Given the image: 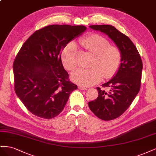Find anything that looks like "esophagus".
Instances as JSON below:
<instances>
[{"mask_svg":"<svg viewBox=\"0 0 156 156\" xmlns=\"http://www.w3.org/2000/svg\"><path fill=\"white\" fill-rule=\"evenodd\" d=\"M79 89L82 90H87V88L84 87H83V86H79Z\"/></svg>","mask_w":156,"mask_h":156,"instance_id":"34e87169","label":"esophagus"}]
</instances>
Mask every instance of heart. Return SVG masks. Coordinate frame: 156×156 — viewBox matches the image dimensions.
I'll return each mask as SVG.
<instances>
[{
  "label": "heart",
  "instance_id": "b5f03b06",
  "mask_svg": "<svg viewBox=\"0 0 156 156\" xmlns=\"http://www.w3.org/2000/svg\"><path fill=\"white\" fill-rule=\"evenodd\" d=\"M79 44L94 57L90 64V68H79L71 75L73 81L83 86H91L100 82L102 77H111L119 68L121 61L119 49L110 45L109 42L98 34L82 37ZM62 60L65 68L73 70L77 65L78 48L75 42H69L64 48Z\"/></svg>",
  "mask_w": 156,
  "mask_h": 156
}]
</instances>
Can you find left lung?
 Segmentation results:
<instances>
[{
  "mask_svg": "<svg viewBox=\"0 0 156 156\" xmlns=\"http://www.w3.org/2000/svg\"><path fill=\"white\" fill-rule=\"evenodd\" d=\"M90 29L104 33L119 49L121 61L119 69L109 81L97 87L98 97L88 102L91 111L103 120L119 117L128 108L139 92L143 62L133 42L125 34L109 25H91Z\"/></svg>",
  "mask_w": 156,
  "mask_h": 156,
  "instance_id": "1",
  "label": "left lung"
}]
</instances>
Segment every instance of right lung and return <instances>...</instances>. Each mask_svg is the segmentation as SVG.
<instances>
[{"mask_svg":"<svg viewBox=\"0 0 156 156\" xmlns=\"http://www.w3.org/2000/svg\"><path fill=\"white\" fill-rule=\"evenodd\" d=\"M86 29L83 25H49L33 33L21 47L13 65L14 88L33 115L53 119L77 89L69 81L61 54L69 41Z\"/></svg>","mask_w":156,"mask_h":156,"instance_id":"right-lung-1","label":"right lung"}]
</instances>
